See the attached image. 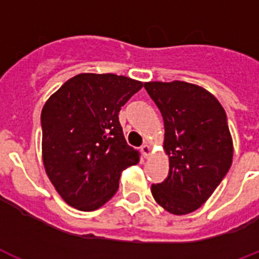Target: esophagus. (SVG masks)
Segmentation results:
<instances>
[{"label": "esophagus", "mask_w": 259, "mask_h": 259, "mask_svg": "<svg viewBox=\"0 0 259 259\" xmlns=\"http://www.w3.org/2000/svg\"><path fill=\"white\" fill-rule=\"evenodd\" d=\"M141 151H142V155L145 156V158H149V156L151 155V147H150L149 143H145V145H142V147H141Z\"/></svg>", "instance_id": "obj_1"}]
</instances>
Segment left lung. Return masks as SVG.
<instances>
[{
	"mask_svg": "<svg viewBox=\"0 0 259 259\" xmlns=\"http://www.w3.org/2000/svg\"><path fill=\"white\" fill-rule=\"evenodd\" d=\"M145 88L164 122L163 150L168 177L151 186L163 209L175 216L199 209L229 171L233 140L225 110L203 87L174 80L147 81Z\"/></svg>",
	"mask_w": 259,
	"mask_h": 259,
	"instance_id": "1",
	"label": "left lung"
}]
</instances>
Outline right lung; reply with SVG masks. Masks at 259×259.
Segmentation results:
<instances>
[{"mask_svg": "<svg viewBox=\"0 0 259 259\" xmlns=\"http://www.w3.org/2000/svg\"><path fill=\"white\" fill-rule=\"evenodd\" d=\"M143 87L114 73H79L42 109V159L52 186L68 205L99 209L118 190L125 168L140 162L129 146L118 112Z\"/></svg>", "mask_w": 259, "mask_h": 259, "instance_id": "add662e5", "label": "right lung"}]
</instances>
